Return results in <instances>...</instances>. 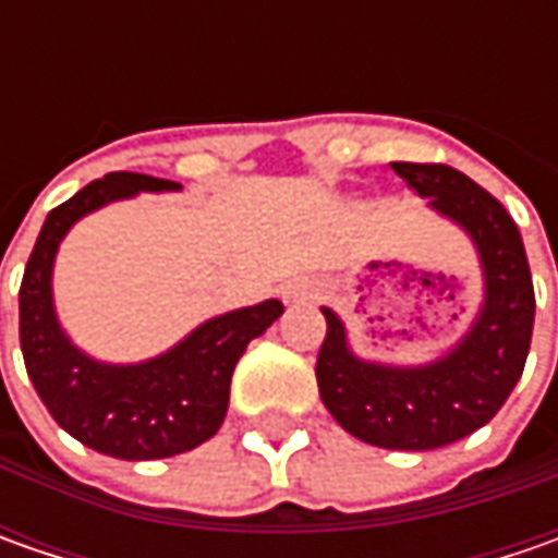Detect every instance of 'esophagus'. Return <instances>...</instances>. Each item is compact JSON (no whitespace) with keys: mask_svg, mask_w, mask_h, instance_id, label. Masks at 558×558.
I'll use <instances>...</instances> for the list:
<instances>
[{"mask_svg":"<svg viewBox=\"0 0 558 558\" xmlns=\"http://www.w3.org/2000/svg\"><path fill=\"white\" fill-rule=\"evenodd\" d=\"M282 294H286V301H313L319 294V289L311 286V282H291V286L282 289Z\"/></svg>","mask_w":558,"mask_h":558,"instance_id":"obj_1","label":"esophagus"}]
</instances>
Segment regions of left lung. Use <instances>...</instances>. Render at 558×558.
<instances>
[{
    "mask_svg": "<svg viewBox=\"0 0 558 558\" xmlns=\"http://www.w3.org/2000/svg\"><path fill=\"white\" fill-rule=\"evenodd\" d=\"M391 167L435 214L472 239L484 279L482 311L444 356L391 366L356 356L341 316L323 307L316 385L326 410L354 438L385 450H435L478 432L512 395L531 348L534 286L519 226L490 192L447 163Z\"/></svg>",
    "mask_w": 558,
    "mask_h": 558,
    "instance_id": "8db88e82",
    "label": "left lung"
}]
</instances>
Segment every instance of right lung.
<instances>
[{
	"label": "right lung",
	"mask_w": 558,
	"mask_h": 558,
	"mask_svg": "<svg viewBox=\"0 0 558 558\" xmlns=\"http://www.w3.org/2000/svg\"><path fill=\"white\" fill-rule=\"evenodd\" d=\"M183 185L108 173L46 217L21 282V351L33 388L52 418L80 444L118 460H163L217 435L229 407V381L247 341L282 316V301L204 319L170 351L142 363H101L80 351L58 323L52 267L61 239L76 220L140 192H180Z\"/></svg>",
	"instance_id": "right-lung-1"
}]
</instances>
